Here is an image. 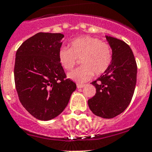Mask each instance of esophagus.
I'll use <instances>...</instances> for the list:
<instances>
[{"mask_svg": "<svg viewBox=\"0 0 152 152\" xmlns=\"http://www.w3.org/2000/svg\"><path fill=\"white\" fill-rule=\"evenodd\" d=\"M84 84H77V88H78V89H80V88H84Z\"/></svg>", "mask_w": 152, "mask_h": 152, "instance_id": "1", "label": "esophagus"}]
</instances>
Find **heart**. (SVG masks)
Here are the masks:
<instances>
[{
	"label": "heart",
	"mask_w": 152,
	"mask_h": 152,
	"mask_svg": "<svg viewBox=\"0 0 152 152\" xmlns=\"http://www.w3.org/2000/svg\"><path fill=\"white\" fill-rule=\"evenodd\" d=\"M69 49L62 47L58 51V60L63 68L72 70L80 60L81 66L68 74V78L84 83L92 77L93 74L105 72L112 61L110 46L105 42L88 36H80L70 42Z\"/></svg>",
	"instance_id": "heart-1"
}]
</instances>
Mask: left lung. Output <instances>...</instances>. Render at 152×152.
<instances>
[{"label":"left lung","instance_id":"1","mask_svg":"<svg viewBox=\"0 0 152 152\" xmlns=\"http://www.w3.org/2000/svg\"><path fill=\"white\" fill-rule=\"evenodd\" d=\"M106 38L112 49V61L107 71L91 83L96 94L88 100V106L96 116L111 119L129 105L136 84L137 64L128 44L111 36Z\"/></svg>","mask_w":152,"mask_h":152}]
</instances>
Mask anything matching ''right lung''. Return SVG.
Returning a JSON list of instances; mask_svg holds the SVG:
<instances>
[{
	"label": "right lung",
	"mask_w": 152,
	"mask_h": 152,
	"mask_svg": "<svg viewBox=\"0 0 152 152\" xmlns=\"http://www.w3.org/2000/svg\"><path fill=\"white\" fill-rule=\"evenodd\" d=\"M64 35L39 33L16 53L14 80L23 107L36 119L50 120L67 107L76 84L67 78L58 60Z\"/></svg>",
	"instance_id": "obj_1"
}]
</instances>
